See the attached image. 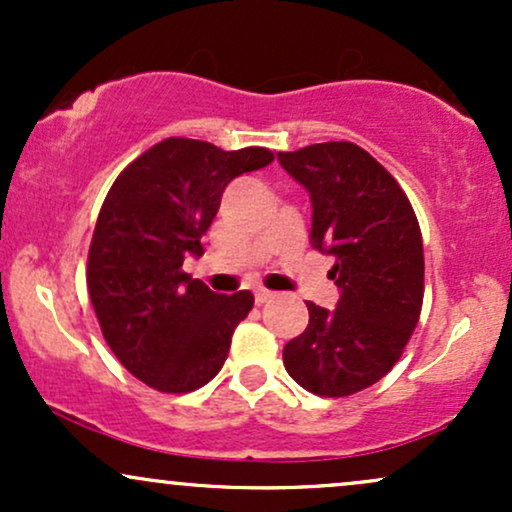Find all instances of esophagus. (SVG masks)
Instances as JSON below:
<instances>
[{
    "mask_svg": "<svg viewBox=\"0 0 512 512\" xmlns=\"http://www.w3.org/2000/svg\"><path fill=\"white\" fill-rule=\"evenodd\" d=\"M272 298H274L272 291H267V289H257V291H255V303H257V305L272 301Z\"/></svg>",
    "mask_w": 512,
    "mask_h": 512,
    "instance_id": "obj_1",
    "label": "esophagus"
}]
</instances>
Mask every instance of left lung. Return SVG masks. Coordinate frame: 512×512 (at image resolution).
<instances>
[{
  "instance_id": "8db88e82",
  "label": "left lung",
  "mask_w": 512,
  "mask_h": 512,
  "mask_svg": "<svg viewBox=\"0 0 512 512\" xmlns=\"http://www.w3.org/2000/svg\"><path fill=\"white\" fill-rule=\"evenodd\" d=\"M313 202L310 243L334 257L337 308L308 303V327L284 346V366L320 397L378 383L402 356L424 303V243L407 195L351 142L276 154Z\"/></svg>"
}]
</instances>
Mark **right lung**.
<instances>
[{
	"mask_svg": "<svg viewBox=\"0 0 512 512\" xmlns=\"http://www.w3.org/2000/svg\"><path fill=\"white\" fill-rule=\"evenodd\" d=\"M274 161L262 146L223 151L170 137L117 175L98 214L86 284L105 342L134 378L158 392H192L219 373L250 291L214 293L182 272L226 185Z\"/></svg>",
	"mask_w": 512,
	"mask_h": 512,
	"instance_id": "1",
	"label": "right lung"
}]
</instances>
